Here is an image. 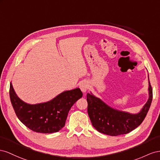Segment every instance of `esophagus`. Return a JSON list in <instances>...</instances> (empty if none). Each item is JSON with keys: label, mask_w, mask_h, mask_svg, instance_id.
<instances>
[{"label": "esophagus", "mask_w": 160, "mask_h": 160, "mask_svg": "<svg viewBox=\"0 0 160 160\" xmlns=\"http://www.w3.org/2000/svg\"><path fill=\"white\" fill-rule=\"evenodd\" d=\"M88 85L87 82H84V81L80 82V88L81 89V90L83 92H86V90H88Z\"/></svg>", "instance_id": "esophagus-1"}]
</instances>
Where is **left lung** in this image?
Here are the masks:
<instances>
[{
    "instance_id": "8db88e82",
    "label": "left lung",
    "mask_w": 160,
    "mask_h": 160,
    "mask_svg": "<svg viewBox=\"0 0 160 160\" xmlns=\"http://www.w3.org/2000/svg\"><path fill=\"white\" fill-rule=\"evenodd\" d=\"M149 99L138 114H130L116 110L104 103L92 93L86 95L88 114L92 126L98 131L111 136L127 134L134 130L147 115L153 98V91L149 80Z\"/></svg>"
}]
</instances>
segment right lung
<instances>
[{"mask_svg":"<svg viewBox=\"0 0 160 160\" xmlns=\"http://www.w3.org/2000/svg\"><path fill=\"white\" fill-rule=\"evenodd\" d=\"M9 94L21 122L31 130L41 133H52L62 129L71 107L82 97L80 89L75 88L64 91L48 102L29 104L17 97L11 83Z\"/></svg>","mask_w":160,"mask_h":160,"instance_id":"add662e5","label":"right lung"}]
</instances>
